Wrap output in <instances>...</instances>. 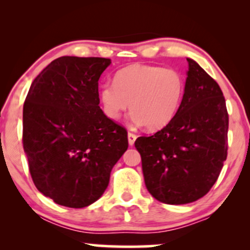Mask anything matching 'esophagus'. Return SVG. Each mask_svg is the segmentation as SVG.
I'll return each mask as SVG.
<instances>
[{
  "label": "esophagus",
  "mask_w": 250,
  "mask_h": 250,
  "mask_svg": "<svg viewBox=\"0 0 250 250\" xmlns=\"http://www.w3.org/2000/svg\"><path fill=\"white\" fill-rule=\"evenodd\" d=\"M135 140H136V135L133 134V133H128V142H129V146H134Z\"/></svg>",
  "instance_id": "34e87169"
}]
</instances>
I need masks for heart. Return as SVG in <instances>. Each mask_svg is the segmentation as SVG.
I'll use <instances>...</instances> for the list:
<instances>
[{
	"label": "heart",
	"instance_id": "1",
	"mask_svg": "<svg viewBox=\"0 0 250 250\" xmlns=\"http://www.w3.org/2000/svg\"><path fill=\"white\" fill-rule=\"evenodd\" d=\"M183 93L185 80L177 70L131 64L117 71L114 83L101 85L99 100L108 119L117 121L130 105L133 123L154 131L174 119Z\"/></svg>",
	"mask_w": 250,
	"mask_h": 250
}]
</instances>
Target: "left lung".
I'll list each match as a JSON object with an SVG mask.
<instances>
[{"label": "left lung", "mask_w": 250, "mask_h": 250, "mask_svg": "<svg viewBox=\"0 0 250 250\" xmlns=\"http://www.w3.org/2000/svg\"><path fill=\"white\" fill-rule=\"evenodd\" d=\"M185 94L165 128L135 141L146 187L167 205L201 199L219 177L228 149V113L222 90L194 60L187 59Z\"/></svg>", "instance_id": "1"}]
</instances>
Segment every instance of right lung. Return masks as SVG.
<instances>
[{"instance_id": "obj_1", "label": "right lung", "mask_w": 250, "mask_h": 250, "mask_svg": "<svg viewBox=\"0 0 250 250\" xmlns=\"http://www.w3.org/2000/svg\"><path fill=\"white\" fill-rule=\"evenodd\" d=\"M103 57L62 56L31 83L23 105V149L40 193L70 208L97 201L128 148L127 130L100 108Z\"/></svg>"}]
</instances>
